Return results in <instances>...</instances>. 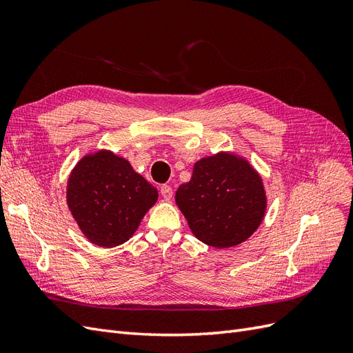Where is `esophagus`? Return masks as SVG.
<instances>
[{
    "label": "esophagus",
    "mask_w": 353,
    "mask_h": 353,
    "mask_svg": "<svg viewBox=\"0 0 353 353\" xmlns=\"http://www.w3.org/2000/svg\"><path fill=\"white\" fill-rule=\"evenodd\" d=\"M160 194H162V197L165 200H170L174 196V190L170 185H162V187H160Z\"/></svg>",
    "instance_id": "34e87169"
}]
</instances>
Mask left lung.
I'll return each instance as SVG.
<instances>
[{
	"instance_id": "8db88e82",
	"label": "left lung",
	"mask_w": 353,
	"mask_h": 353,
	"mask_svg": "<svg viewBox=\"0 0 353 353\" xmlns=\"http://www.w3.org/2000/svg\"><path fill=\"white\" fill-rule=\"evenodd\" d=\"M175 200L194 236L216 249L248 240L266 210L259 174L248 160L230 153L196 162L191 179L179 185Z\"/></svg>"
}]
</instances>
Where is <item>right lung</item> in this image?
<instances>
[{
	"label": "right lung",
	"mask_w": 353,
	"mask_h": 353,
	"mask_svg": "<svg viewBox=\"0 0 353 353\" xmlns=\"http://www.w3.org/2000/svg\"><path fill=\"white\" fill-rule=\"evenodd\" d=\"M157 190L126 159L108 150L82 157L68 181V206L83 236L101 248L132 237Z\"/></svg>",
	"instance_id": "right-lung-1"
}]
</instances>
